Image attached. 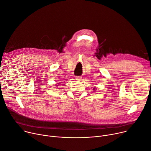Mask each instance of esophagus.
I'll list each match as a JSON object with an SVG mask.
<instances>
[{
    "instance_id": "esophagus-1",
    "label": "esophagus",
    "mask_w": 151,
    "mask_h": 151,
    "mask_svg": "<svg viewBox=\"0 0 151 151\" xmlns=\"http://www.w3.org/2000/svg\"><path fill=\"white\" fill-rule=\"evenodd\" d=\"M82 79H81V77H79V76H76V81H81Z\"/></svg>"
}]
</instances>
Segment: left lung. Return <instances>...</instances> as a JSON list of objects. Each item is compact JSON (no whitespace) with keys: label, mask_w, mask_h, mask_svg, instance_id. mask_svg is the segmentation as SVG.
I'll return each instance as SVG.
<instances>
[{"label":"left lung","mask_w":151,"mask_h":151,"mask_svg":"<svg viewBox=\"0 0 151 151\" xmlns=\"http://www.w3.org/2000/svg\"><path fill=\"white\" fill-rule=\"evenodd\" d=\"M93 90H96V88H93Z\"/></svg>","instance_id":"1"}]
</instances>
